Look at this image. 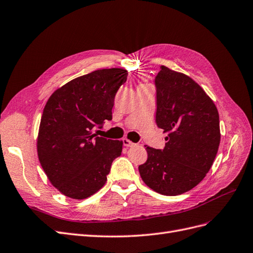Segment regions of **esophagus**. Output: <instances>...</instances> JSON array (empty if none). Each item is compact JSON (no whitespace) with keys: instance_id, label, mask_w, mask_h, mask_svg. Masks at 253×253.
<instances>
[{"instance_id":"34e87169","label":"esophagus","mask_w":253,"mask_h":253,"mask_svg":"<svg viewBox=\"0 0 253 253\" xmlns=\"http://www.w3.org/2000/svg\"><path fill=\"white\" fill-rule=\"evenodd\" d=\"M123 142H124V145H125V146H126V147H130V146L135 145V143H133L132 141L128 140V139H126V138L123 139Z\"/></svg>"}]
</instances>
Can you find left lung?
Returning <instances> with one entry per match:
<instances>
[{
    "label": "left lung",
    "mask_w": 253,
    "mask_h": 253,
    "mask_svg": "<svg viewBox=\"0 0 253 253\" xmlns=\"http://www.w3.org/2000/svg\"><path fill=\"white\" fill-rule=\"evenodd\" d=\"M156 124L168 133L163 150L145 145L147 160L139 165L145 184L164 196L193 189L210 171L221 133L215 104L194 80L161 66L155 78Z\"/></svg>",
    "instance_id": "1"
}]
</instances>
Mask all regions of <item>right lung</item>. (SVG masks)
Instances as JSON below:
<instances>
[{
  "instance_id": "obj_1",
  "label": "right lung",
  "mask_w": 253,
  "mask_h": 253,
  "mask_svg": "<svg viewBox=\"0 0 253 253\" xmlns=\"http://www.w3.org/2000/svg\"><path fill=\"white\" fill-rule=\"evenodd\" d=\"M127 71L100 69L72 80L49 97L38 136V156L43 171L66 197L83 200L107 182L123 141L94 134L112 119L115 95Z\"/></svg>"
}]
</instances>
